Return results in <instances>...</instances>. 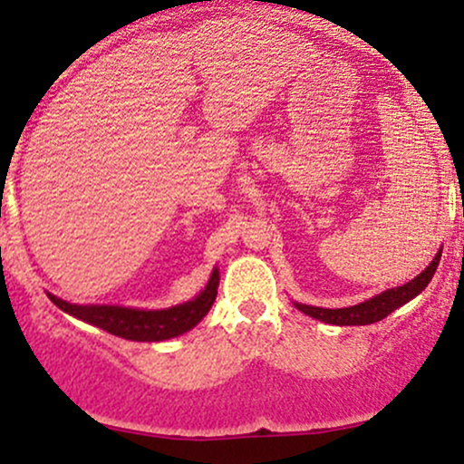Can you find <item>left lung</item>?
<instances>
[{
  "label": "left lung",
  "instance_id": "obj_1",
  "mask_svg": "<svg viewBox=\"0 0 464 464\" xmlns=\"http://www.w3.org/2000/svg\"><path fill=\"white\" fill-rule=\"evenodd\" d=\"M440 252L442 249H439V254H436L434 260H431L428 267H425V272H420L414 280L401 285V287L383 291V294L374 295V298L366 300V302H359V304H355V306H344V309H322V306L298 304V302H294V304L298 306L302 314L315 317V320L326 322V324H337V326L372 324V322L383 320V317L392 314L394 309L403 306L405 302L416 298L420 291L428 287L431 276L436 274V267H439Z\"/></svg>",
  "mask_w": 464,
  "mask_h": 464
}]
</instances>
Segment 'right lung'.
<instances>
[{
	"label": "right lung",
	"mask_w": 464,
	"mask_h": 464,
	"mask_svg": "<svg viewBox=\"0 0 464 464\" xmlns=\"http://www.w3.org/2000/svg\"><path fill=\"white\" fill-rule=\"evenodd\" d=\"M217 287L218 269L215 267L206 289L197 298L184 302V304L170 306V309L144 311L113 304H72V302L56 298L52 294H48V298L65 314L111 333V335L133 342H164L190 331L192 326H197L204 320L208 311H210L212 302L217 298Z\"/></svg>",
	"instance_id": "1"
}]
</instances>
